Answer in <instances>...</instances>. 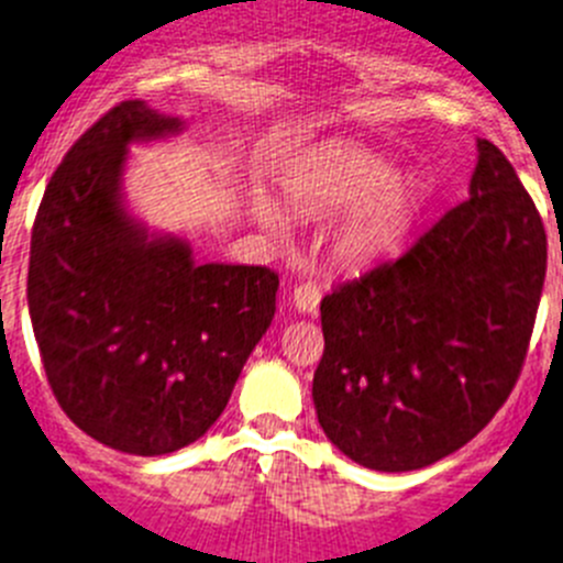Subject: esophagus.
<instances>
[{
    "label": "esophagus",
    "instance_id": "obj_1",
    "mask_svg": "<svg viewBox=\"0 0 563 563\" xmlns=\"http://www.w3.org/2000/svg\"><path fill=\"white\" fill-rule=\"evenodd\" d=\"M318 303H321V287L312 285V282L298 285L296 290H292V307H296L298 312H303V316H316Z\"/></svg>",
    "mask_w": 563,
    "mask_h": 563
}]
</instances>
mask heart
Here are the masks:
<instances>
[{
  "instance_id": "1",
  "label": "heart",
  "mask_w": 563,
  "mask_h": 563,
  "mask_svg": "<svg viewBox=\"0 0 563 563\" xmlns=\"http://www.w3.org/2000/svg\"><path fill=\"white\" fill-rule=\"evenodd\" d=\"M290 192L301 203L321 209H345L334 231L340 260L363 265L390 254L410 231L419 209V187L394 175L385 158L360 147H345L290 180ZM256 218L273 234H285V220L271 200H256Z\"/></svg>"
}]
</instances>
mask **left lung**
Instances as JSON below:
<instances>
[{
    "label": "left lung",
    "instance_id": "left-lung-1",
    "mask_svg": "<svg viewBox=\"0 0 563 563\" xmlns=\"http://www.w3.org/2000/svg\"><path fill=\"white\" fill-rule=\"evenodd\" d=\"M544 271L533 200L508 158L477 139L468 198L399 260L321 301L312 401L329 441L376 472L461 450L517 385Z\"/></svg>",
    "mask_w": 563,
    "mask_h": 563
}]
</instances>
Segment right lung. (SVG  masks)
Returning <instances> with one entry per match:
<instances>
[{
    "mask_svg": "<svg viewBox=\"0 0 563 563\" xmlns=\"http://www.w3.org/2000/svg\"><path fill=\"white\" fill-rule=\"evenodd\" d=\"M184 128L144 100L113 106L49 178L30 240V321L55 399L86 435L142 457L220 419L276 312L271 267L198 265L187 240L128 209V147Z\"/></svg>",
    "mask_w": 563,
    "mask_h": 563,
    "instance_id": "obj_1",
    "label": "right lung"
}]
</instances>
